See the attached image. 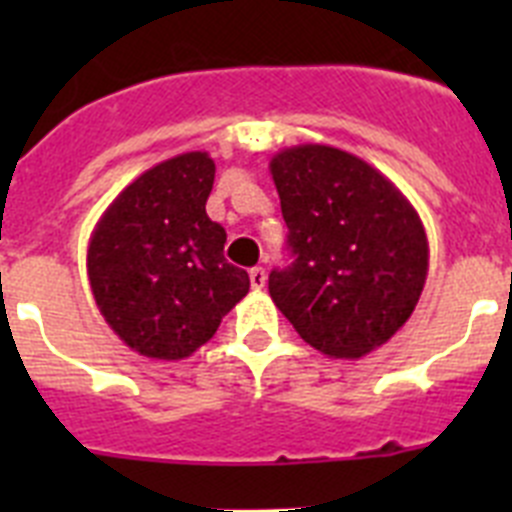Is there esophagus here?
Wrapping results in <instances>:
<instances>
[{
  "instance_id": "obj_1",
  "label": "esophagus",
  "mask_w": 512,
  "mask_h": 512,
  "mask_svg": "<svg viewBox=\"0 0 512 512\" xmlns=\"http://www.w3.org/2000/svg\"><path fill=\"white\" fill-rule=\"evenodd\" d=\"M248 277H251V287L253 289H264L266 287V271L261 269V266H256V269L248 271Z\"/></svg>"
}]
</instances>
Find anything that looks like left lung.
Masks as SVG:
<instances>
[{
  "mask_svg": "<svg viewBox=\"0 0 512 512\" xmlns=\"http://www.w3.org/2000/svg\"><path fill=\"white\" fill-rule=\"evenodd\" d=\"M277 184L292 266L269 295L300 338L330 359H361L408 323L428 277L420 215L364 158L323 143L279 151Z\"/></svg>",
  "mask_w": 512,
  "mask_h": 512,
  "instance_id": "obj_1",
  "label": "left lung"
}]
</instances>
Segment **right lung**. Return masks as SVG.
<instances>
[{
    "mask_svg": "<svg viewBox=\"0 0 512 512\" xmlns=\"http://www.w3.org/2000/svg\"><path fill=\"white\" fill-rule=\"evenodd\" d=\"M212 182L205 151L179 153L133 179L94 225V302L140 356L187 359L248 295V274L223 256L225 228L207 217Z\"/></svg>",
    "mask_w": 512,
    "mask_h": 512,
    "instance_id": "add662e5",
    "label": "right lung"
}]
</instances>
